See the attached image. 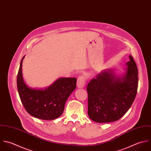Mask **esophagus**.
<instances>
[{
	"label": "esophagus",
	"mask_w": 151,
	"mask_h": 151,
	"mask_svg": "<svg viewBox=\"0 0 151 151\" xmlns=\"http://www.w3.org/2000/svg\"><path fill=\"white\" fill-rule=\"evenodd\" d=\"M86 81V77L85 76H83V75L79 76L77 80L78 88H83L85 85Z\"/></svg>",
	"instance_id": "1"
}]
</instances>
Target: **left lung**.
<instances>
[{
	"instance_id": "8db88e82",
	"label": "left lung",
	"mask_w": 151,
	"mask_h": 151,
	"mask_svg": "<svg viewBox=\"0 0 151 151\" xmlns=\"http://www.w3.org/2000/svg\"><path fill=\"white\" fill-rule=\"evenodd\" d=\"M123 76L104 70L88 83V115L95 122L119 120L131 107L137 93L138 70L131 55Z\"/></svg>"
}]
</instances>
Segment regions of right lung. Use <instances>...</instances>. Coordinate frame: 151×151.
Here are the masks:
<instances>
[{
    "label": "right lung",
    "mask_w": 151,
    "mask_h": 151,
    "mask_svg": "<svg viewBox=\"0 0 151 151\" xmlns=\"http://www.w3.org/2000/svg\"><path fill=\"white\" fill-rule=\"evenodd\" d=\"M24 58L21 60L17 78L18 92L24 107L31 116L41 120L58 118L64 110L66 101L76 89V78H60L45 90L31 89L24 83L22 76Z\"/></svg>",
    "instance_id": "1"
}]
</instances>
